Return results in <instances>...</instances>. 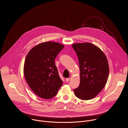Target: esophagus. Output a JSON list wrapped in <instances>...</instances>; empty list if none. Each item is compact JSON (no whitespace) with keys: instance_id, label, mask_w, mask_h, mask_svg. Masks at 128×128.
Segmentation results:
<instances>
[{"instance_id":"34e87169","label":"esophagus","mask_w":128,"mask_h":128,"mask_svg":"<svg viewBox=\"0 0 128 128\" xmlns=\"http://www.w3.org/2000/svg\"><path fill=\"white\" fill-rule=\"evenodd\" d=\"M66 80V82H68L70 80V78H66V80Z\"/></svg>"}]
</instances>
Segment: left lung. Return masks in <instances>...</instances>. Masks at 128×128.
I'll return each mask as SVG.
<instances>
[{
  "instance_id": "1",
  "label": "left lung",
  "mask_w": 128,
  "mask_h": 128,
  "mask_svg": "<svg viewBox=\"0 0 128 128\" xmlns=\"http://www.w3.org/2000/svg\"><path fill=\"white\" fill-rule=\"evenodd\" d=\"M78 58L80 84L74 89L76 96L83 100L95 98L104 88L109 75V66L104 52L89 42L72 45Z\"/></svg>"
}]
</instances>
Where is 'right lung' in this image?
Segmentation results:
<instances>
[{"instance_id":"obj_1","label":"right lung","mask_w":128,"mask_h":128,"mask_svg":"<svg viewBox=\"0 0 128 128\" xmlns=\"http://www.w3.org/2000/svg\"><path fill=\"white\" fill-rule=\"evenodd\" d=\"M64 47L58 42H45L33 48L26 56L25 80L33 92L42 98L55 96L63 84L54 59Z\"/></svg>"}]
</instances>
